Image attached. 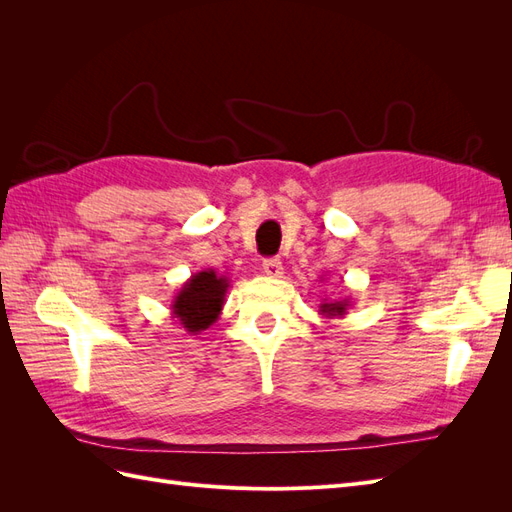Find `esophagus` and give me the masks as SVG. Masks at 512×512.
Wrapping results in <instances>:
<instances>
[{"instance_id": "esophagus-1", "label": "esophagus", "mask_w": 512, "mask_h": 512, "mask_svg": "<svg viewBox=\"0 0 512 512\" xmlns=\"http://www.w3.org/2000/svg\"><path fill=\"white\" fill-rule=\"evenodd\" d=\"M262 269H265V273L269 277H282V273H284L280 258H267L265 262H262Z\"/></svg>"}]
</instances>
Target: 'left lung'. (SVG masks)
<instances>
[{
  "label": "left lung",
  "mask_w": 512,
  "mask_h": 512,
  "mask_svg": "<svg viewBox=\"0 0 512 512\" xmlns=\"http://www.w3.org/2000/svg\"><path fill=\"white\" fill-rule=\"evenodd\" d=\"M348 307H350V299H322L318 314L324 318H344L348 314Z\"/></svg>",
  "instance_id": "left-lung-1"
}]
</instances>
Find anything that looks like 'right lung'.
<instances>
[{
	"label": "right lung",
	"instance_id": "obj_1",
	"mask_svg": "<svg viewBox=\"0 0 512 512\" xmlns=\"http://www.w3.org/2000/svg\"><path fill=\"white\" fill-rule=\"evenodd\" d=\"M228 286V277L215 269L194 273L175 294L173 305H170L173 318H177L190 335L209 329L222 314Z\"/></svg>",
	"mask_w": 512,
	"mask_h": 512
}]
</instances>
